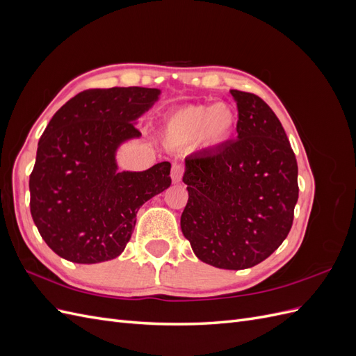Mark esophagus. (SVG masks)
Instances as JSON below:
<instances>
[{"mask_svg": "<svg viewBox=\"0 0 356 356\" xmlns=\"http://www.w3.org/2000/svg\"><path fill=\"white\" fill-rule=\"evenodd\" d=\"M182 174H184V168H182V166L178 165V163H175L174 166H172V172H170L172 182H174V184H178V182H181Z\"/></svg>", "mask_w": 356, "mask_h": 356, "instance_id": "1", "label": "esophagus"}]
</instances>
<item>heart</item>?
Here are the masks:
<instances>
[{"label":"heart","instance_id":"1","mask_svg":"<svg viewBox=\"0 0 356 356\" xmlns=\"http://www.w3.org/2000/svg\"><path fill=\"white\" fill-rule=\"evenodd\" d=\"M238 126V113L230 104L187 105L172 113L165 123V138L174 147L199 141L218 147L229 141Z\"/></svg>","mask_w":356,"mask_h":356}]
</instances>
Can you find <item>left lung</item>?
I'll list each match as a JSON object with an SVG mask.
<instances>
[{"mask_svg": "<svg viewBox=\"0 0 356 356\" xmlns=\"http://www.w3.org/2000/svg\"><path fill=\"white\" fill-rule=\"evenodd\" d=\"M230 93L239 111L238 138L186 159L181 230L203 263L242 270L266 260L288 236L298 168L270 106L254 93Z\"/></svg>", "mask_w": 356, "mask_h": 356, "instance_id": "obj_1", "label": "left lung"}]
</instances>
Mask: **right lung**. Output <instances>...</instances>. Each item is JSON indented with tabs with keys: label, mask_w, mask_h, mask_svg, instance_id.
I'll return each mask as SVG.
<instances>
[{
	"label": "right lung",
	"mask_w": 356,
	"mask_h": 356,
	"mask_svg": "<svg viewBox=\"0 0 356 356\" xmlns=\"http://www.w3.org/2000/svg\"><path fill=\"white\" fill-rule=\"evenodd\" d=\"M159 89L80 92L62 105L41 135L29 177L31 215L41 238L68 261L95 264L120 255L138 209L170 186V163L118 170L115 153L139 138V117Z\"/></svg>",
	"instance_id": "add662e5"
}]
</instances>
